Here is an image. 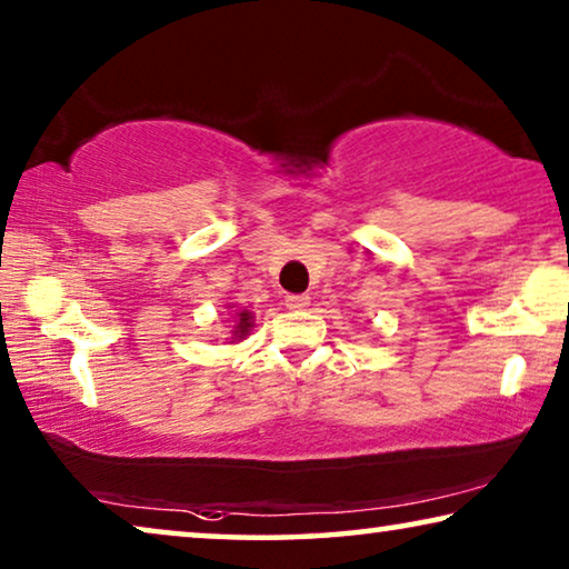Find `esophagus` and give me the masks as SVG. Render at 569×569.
I'll return each instance as SVG.
<instances>
[{"label":"esophagus","instance_id":"esophagus-1","mask_svg":"<svg viewBox=\"0 0 569 569\" xmlns=\"http://www.w3.org/2000/svg\"><path fill=\"white\" fill-rule=\"evenodd\" d=\"M286 307L288 309H307L309 307V296L307 293H288L286 296Z\"/></svg>","mask_w":569,"mask_h":569}]
</instances>
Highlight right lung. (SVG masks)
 I'll return each instance as SVG.
<instances>
[{"label": "right lung", "mask_w": 569, "mask_h": 569, "mask_svg": "<svg viewBox=\"0 0 569 569\" xmlns=\"http://www.w3.org/2000/svg\"><path fill=\"white\" fill-rule=\"evenodd\" d=\"M248 329H250V313L242 311L240 313V325H237V332L244 335V332H248Z\"/></svg>", "instance_id": "right-lung-1"}]
</instances>
